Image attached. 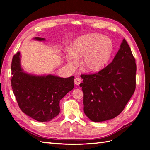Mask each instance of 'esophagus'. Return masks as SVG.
Instances as JSON below:
<instances>
[{
    "label": "esophagus",
    "mask_w": 150,
    "mask_h": 150,
    "mask_svg": "<svg viewBox=\"0 0 150 150\" xmlns=\"http://www.w3.org/2000/svg\"><path fill=\"white\" fill-rule=\"evenodd\" d=\"M81 79L79 78H76L74 79V83L76 85H79L81 83Z\"/></svg>",
    "instance_id": "esophagus-1"
}]
</instances>
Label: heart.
Returning a JSON list of instances; mask_svg holds the SVG:
<instances>
[{
    "label": "heart",
    "mask_w": 150,
    "mask_h": 150,
    "mask_svg": "<svg viewBox=\"0 0 150 150\" xmlns=\"http://www.w3.org/2000/svg\"><path fill=\"white\" fill-rule=\"evenodd\" d=\"M112 51L113 44L110 38L99 34H88L74 40L67 57L70 65L76 66L79 59L83 57L81 62L83 69L95 72L106 65Z\"/></svg>",
    "instance_id": "b5f03b06"
}]
</instances>
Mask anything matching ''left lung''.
<instances>
[{"instance_id": "1", "label": "left lung", "mask_w": 150, "mask_h": 150, "mask_svg": "<svg viewBox=\"0 0 150 150\" xmlns=\"http://www.w3.org/2000/svg\"><path fill=\"white\" fill-rule=\"evenodd\" d=\"M134 57L124 39L112 61L97 73L81 74L84 112L91 120L114 118L123 111L136 88Z\"/></svg>"}]
</instances>
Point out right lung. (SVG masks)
Masks as SVG:
<instances>
[{"label":"right lung","instance_id":"obj_1","mask_svg":"<svg viewBox=\"0 0 150 150\" xmlns=\"http://www.w3.org/2000/svg\"><path fill=\"white\" fill-rule=\"evenodd\" d=\"M34 39L45 40L39 37ZM11 71V86L18 105L26 115L38 121H50L59 114L61 99L74 88V76L63 78L25 72L21 66L20 52L12 58Z\"/></svg>","mask_w":150,"mask_h":150}]
</instances>
